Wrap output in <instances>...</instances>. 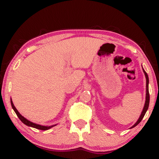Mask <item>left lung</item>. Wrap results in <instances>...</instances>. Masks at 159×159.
I'll use <instances>...</instances> for the list:
<instances>
[{
	"label": "left lung",
	"instance_id": "8db88e82",
	"mask_svg": "<svg viewBox=\"0 0 159 159\" xmlns=\"http://www.w3.org/2000/svg\"><path fill=\"white\" fill-rule=\"evenodd\" d=\"M143 71L144 72V74H145V77H146V80H147V85H146V87H147V90H146V102H145V105H144V107H143V111H142V113L141 114H140L139 119L138 120V121L136 122V123L134 124V125H133L132 127H131V129L132 128H134V126H136L138 124H139L140 123V121H141L142 119L143 118L144 115H145L146 112H147V111L148 110V107H149V77L148 75H147V72H145V70L143 69Z\"/></svg>",
	"mask_w": 159,
	"mask_h": 159
}]
</instances>
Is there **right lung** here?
I'll use <instances>...</instances> for the list:
<instances>
[{
	"label": "right lung",
	"instance_id": "obj_1",
	"mask_svg": "<svg viewBox=\"0 0 159 159\" xmlns=\"http://www.w3.org/2000/svg\"><path fill=\"white\" fill-rule=\"evenodd\" d=\"M11 105H12V109H13L14 111H15V112H16V114L18 116V117L19 118V120H21V121L24 124H25V125H27V126H30V127H33V128H35V129H39V130H48V129H51V128H52V127L54 126V125H51V126H45V125H39V124H36V123H32V122L29 121L28 120H27L26 118H25L23 116H21V115L20 114V113L19 112V111H18L17 109L16 108V107L14 106L13 103H12V99H11Z\"/></svg>",
	"mask_w": 159,
	"mask_h": 159
}]
</instances>
